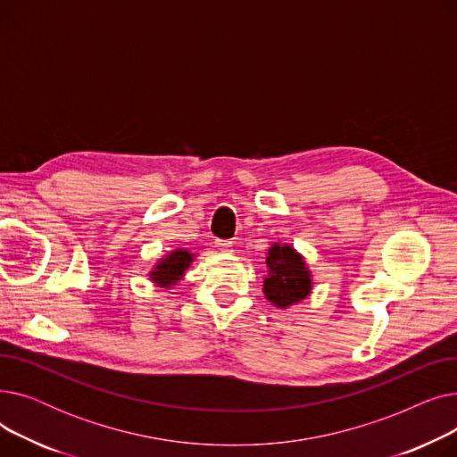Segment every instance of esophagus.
Wrapping results in <instances>:
<instances>
[{"label": "esophagus", "mask_w": 457, "mask_h": 457, "mask_svg": "<svg viewBox=\"0 0 457 457\" xmlns=\"http://www.w3.org/2000/svg\"><path fill=\"white\" fill-rule=\"evenodd\" d=\"M214 245H216V248L222 250V252H231V243L229 241H222V238H216Z\"/></svg>", "instance_id": "esophagus-1"}]
</instances>
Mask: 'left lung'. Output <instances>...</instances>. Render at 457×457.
Wrapping results in <instances>:
<instances>
[{
  "mask_svg": "<svg viewBox=\"0 0 457 457\" xmlns=\"http://www.w3.org/2000/svg\"><path fill=\"white\" fill-rule=\"evenodd\" d=\"M269 278H265V296L278 307L298 303L311 293V278L305 262L291 246L274 245L267 257Z\"/></svg>",
  "mask_w": 457,
  "mask_h": 457,
  "instance_id": "8db88e82",
  "label": "left lung"
}]
</instances>
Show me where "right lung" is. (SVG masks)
Listing matches in <instances>:
<instances>
[{
	"label": "right lung",
	"instance_id": "obj_1",
	"mask_svg": "<svg viewBox=\"0 0 457 457\" xmlns=\"http://www.w3.org/2000/svg\"><path fill=\"white\" fill-rule=\"evenodd\" d=\"M190 261H192V253H188L185 250L172 252L170 255L159 262L157 269L152 272V279L162 287L174 285L183 276L185 269H188Z\"/></svg>",
	"mask_w": 457,
	"mask_h": 457
}]
</instances>
